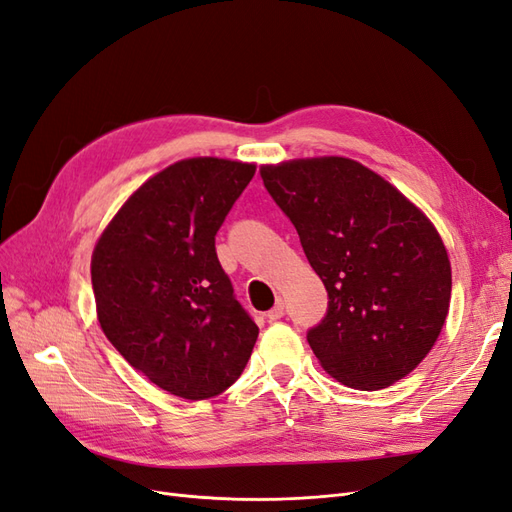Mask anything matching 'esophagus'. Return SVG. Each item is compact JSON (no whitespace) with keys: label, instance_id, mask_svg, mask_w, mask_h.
<instances>
[{"label":"esophagus","instance_id":"34e87169","mask_svg":"<svg viewBox=\"0 0 512 512\" xmlns=\"http://www.w3.org/2000/svg\"><path fill=\"white\" fill-rule=\"evenodd\" d=\"M282 316H284V301L277 299V303L267 312V318L273 322V320H280Z\"/></svg>","mask_w":512,"mask_h":512}]
</instances>
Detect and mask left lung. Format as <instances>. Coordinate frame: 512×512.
<instances>
[{
	"instance_id": "1",
	"label": "left lung",
	"mask_w": 512,
	"mask_h": 512,
	"mask_svg": "<svg viewBox=\"0 0 512 512\" xmlns=\"http://www.w3.org/2000/svg\"><path fill=\"white\" fill-rule=\"evenodd\" d=\"M260 177L329 292L327 316L307 333L324 371L359 391L406 378L438 342L451 305V260L436 226L350 158L262 164Z\"/></svg>"
}]
</instances>
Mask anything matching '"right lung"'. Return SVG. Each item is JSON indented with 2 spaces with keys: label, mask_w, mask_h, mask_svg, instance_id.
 <instances>
[{
  "label": "right lung",
  "mask_w": 512,
  "mask_h": 512,
  "mask_svg": "<svg viewBox=\"0 0 512 512\" xmlns=\"http://www.w3.org/2000/svg\"><path fill=\"white\" fill-rule=\"evenodd\" d=\"M256 164L185 158L136 188L91 254L100 327L153 384L220 395L250 361L258 327L232 294L215 235Z\"/></svg>",
  "instance_id": "obj_1"
}]
</instances>
